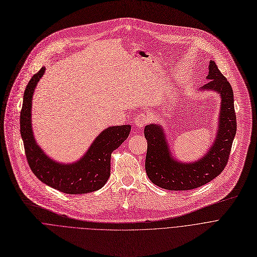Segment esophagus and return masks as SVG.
<instances>
[{"mask_svg":"<svg viewBox=\"0 0 257 257\" xmlns=\"http://www.w3.org/2000/svg\"><path fill=\"white\" fill-rule=\"evenodd\" d=\"M148 122H149V118L145 115H138L134 119V124L136 125V127H139V128L143 127Z\"/></svg>","mask_w":257,"mask_h":257,"instance_id":"esophagus-1","label":"esophagus"}]
</instances>
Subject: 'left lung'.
<instances>
[{"instance_id": "obj_1", "label": "left lung", "mask_w": 257, "mask_h": 257, "mask_svg": "<svg viewBox=\"0 0 257 257\" xmlns=\"http://www.w3.org/2000/svg\"><path fill=\"white\" fill-rule=\"evenodd\" d=\"M206 79L209 81L200 90L217 92L221 96V111L214 141L201 159L193 163L177 161L170 152L164 128L159 124L144 128L148 140L145 171L150 180L161 188L183 191L201 187L221 174L229 161L237 130L233 89L214 61L209 62Z\"/></svg>"}]
</instances>
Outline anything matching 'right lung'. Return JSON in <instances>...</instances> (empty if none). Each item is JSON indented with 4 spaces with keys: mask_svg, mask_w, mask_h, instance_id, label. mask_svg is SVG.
<instances>
[{
    "mask_svg": "<svg viewBox=\"0 0 257 257\" xmlns=\"http://www.w3.org/2000/svg\"><path fill=\"white\" fill-rule=\"evenodd\" d=\"M45 67L29 80L20 113V133L25 156L33 174L48 186L66 194H85L100 189L111 175V155L128 138L130 125L104 129L91 143L85 155L75 163L61 164L48 157L36 143L31 126L34 88L44 75Z\"/></svg>",
    "mask_w": 257,
    "mask_h": 257,
    "instance_id": "right-lung-1",
    "label": "right lung"
}]
</instances>
